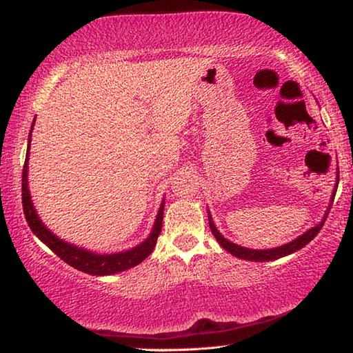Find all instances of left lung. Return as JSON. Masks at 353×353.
Wrapping results in <instances>:
<instances>
[{
  "label": "left lung",
  "mask_w": 353,
  "mask_h": 353,
  "mask_svg": "<svg viewBox=\"0 0 353 353\" xmlns=\"http://www.w3.org/2000/svg\"><path fill=\"white\" fill-rule=\"evenodd\" d=\"M336 193V187L333 190ZM335 193H332V201L329 203V208L325 211V216L323 217V221L318 223V225L312 227L310 230H307L304 234H301L299 238H296L292 242L285 243V245H281V247H274V248H268V250H253V248H245V247H241L238 243H233L230 242L228 239L223 238V236L219 233V230L216 228L213 219H211V216L208 213V221H210V228H211V233L214 234L216 241L221 243L222 248H225L228 253H232L233 256L239 259H245V261H254V262H265V261H274V259H279V258H284L287 254H292L294 252H298L303 247H305L307 243H309L315 236L319 233V230L323 228L325 219H327V214L330 211L332 207V202H333V197H335Z\"/></svg>",
  "instance_id": "8db88e82"
}]
</instances>
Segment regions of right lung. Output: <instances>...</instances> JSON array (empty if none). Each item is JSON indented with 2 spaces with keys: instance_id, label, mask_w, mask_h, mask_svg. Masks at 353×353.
Segmentation results:
<instances>
[{
  "instance_id": "right-lung-1",
  "label": "right lung",
  "mask_w": 353,
  "mask_h": 353,
  "mask_svg": "<svg viewBox=\"0 0 353 353\" xmlns=\"http://www.w3.org/2000/svg\"><path fill=\"white\" fill-rule=\"evenodd\" d=\"M34 123H32L30 132H29L28 151H26V162L23 166L21 196H23V210H24L26 221H28L30 230L34 232L37 238L43 243H46V245L52 250L59 258H61L70 267H74L80 272H85L88 274H95V276H106V274H114V273L128 270V268L136 267L137 264H140V262L148 258L156 247L160 230H162L165 202H162V205H160L154 227H152V232L150 233L148 238H146L142 243H139L137 247L126 250V252H119L112 254L92 253L89 252V250L75 247L72 243L61 241L59 236H55L49 228H46V225H44L37 214L34 203H32L29 188H28V168H29L28 162H29V154H30L29 150H30V137H32V130H34Z\"/></svg>"
}]
</instances>
